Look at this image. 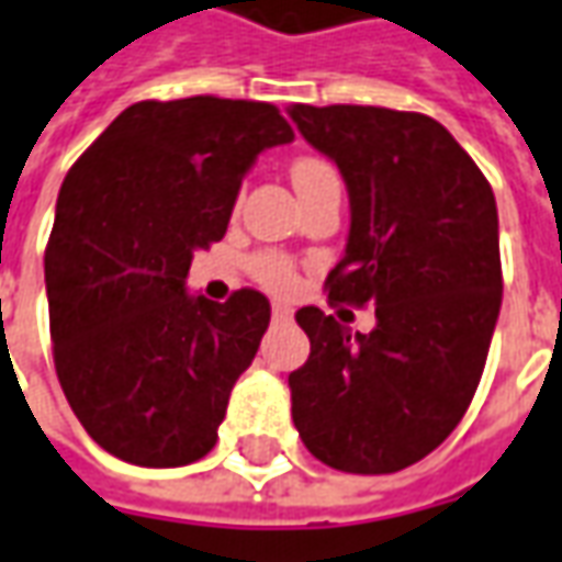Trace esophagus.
Masks as SVG:
<instances>
[{
  "mask_svg": "<svg viewBox=\"0 0 562 562\" xmlns=\"http://www.w3.org/2000/svg\"><path fill=\"white\" fill-rule=\"evenodd\" d=\"M273 319H277V323H289V319H292V307H285V304H273Z\"/></svg>",
  "mask_w": 562,
  "mask_h": 562,
  "instance_id": "34e87169",
  "label": "esophagus"
}]
</instances>
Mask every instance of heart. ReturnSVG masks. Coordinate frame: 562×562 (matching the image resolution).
Segmentation results:
<instances>
[{"mask_svg":"<svg viewBox=\"0 0 562 562\" xmlns=\"http://www.w3.org/2000/svg\"><path fill=\"white\" fill-rule=\"evenodd\" d=\"M326 175H335V171H331L329 162H323V159H316V156H301V159L292 162V181H295L297 190H304V187L313 184V181H319V178H326ZM249 270L251 277L261 282L265 289L280 292V295L292 292L297 282L295 267H292V261H289L285 255H280V251H261V255H255L249 261Z\"/></svg>","mask_w":562,"mask_h":562,"instance_id":"b5f03b06","label":"heart"}]
</instances>
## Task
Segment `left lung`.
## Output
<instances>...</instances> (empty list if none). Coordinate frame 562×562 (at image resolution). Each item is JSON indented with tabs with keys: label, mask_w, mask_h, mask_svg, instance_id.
<instances>
[{
	"label": "left lung",
	"mask_w": 562,
	"mask_h": 562,
	"mask_svg": "<svg viewBox=\"0 0 562 562\" xmlns=\"http://www.w3.org/2000/svg\"><path fill=\"white\" fill-rule=\"evenodd\" d=\"M289 116L350 196L329 301L375 307L369 335L319 307L295 313L311 357L289 375L292 422L335 471L396 473L456 430L483 375L502 311L495 196L425 113L292 104Z\"/></svg>",
	"instance_id": "8db88e82"
}]
</instances>
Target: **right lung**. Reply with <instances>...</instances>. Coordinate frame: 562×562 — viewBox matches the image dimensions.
I'll return each mask as SVG.
<instances>
[{
	"mask_svg": "<svg viewBox=\"0 0 562 562\" xmlns=\"http://www.w3.org/2000/svg\"><path fill=\"white\" fill-rule=\"evenodd\" d=\"M295 137L265 101L181 98L122 110L67 171L45 249L57 381L89 437L140 468L212 452L270 301L187 292L224 239L258 153Z\"/></svg>",
	"mask_w": 562,
	"mask_h": 562,
	"instance_id": "1",
	"label": "right lung"
}]
</instances>
